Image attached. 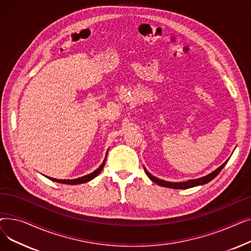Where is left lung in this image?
<instances>
[{
  "label": "left lung",
  "mask_w": 251,
  "mask_h": 251,
  "mask_svg": "<svg viewBox=\"0 0 251 251\" xmlns=\"http://www.w3.org/2000/svg\"><path fill=\"white\" fill-rule=\"evenodd\" d=\"M229 159L224 163L222 166H220L218 169H216L214 172H212L210 174L204 176V177H201V178H199V179H192V180H188L186 182H168V181H165V180H161L159 178H156L154 176H152L151 173L148 172V170L144 168V171H146V173L148 175V177L154 183H156L157 185L160 186H163V187H168V188H174V189H188V188H191V187H195V186H199V185H203V184H206L208 183L209 181H212L214 178H216L219 173L222 171V169L225 167V165L228 163Z\"/></svg>",
  "instance_id": "left-lung-1"
}]
</instances>
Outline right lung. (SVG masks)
<instances>
[{"label": "right lung", "mask_w": 251, "mask_h": 251, "mask_svg": "<svg viewBox=\"0 0 251 251\" xmlns=\"http://www.w3.org/2000/svg\"><path fill=\"white\" fill-rule=\"evenodd\" d=\"M107 154H108V151H107V153H105V157H104L102 164L96 171H94V172H92V173H90L88 175H85V176H83L81 178L72 179V180H61V179H55V178H50V177H48V178L50 180H51V181H55V182L62 183V184H70V185H77V184H81V183L88 182V181L92 180L94 178H96L100 173V171L102 170V168H103V166L105 164V160H107Z\"/></svg>", "instance_id": "right-lung-1"}]
</instances>
